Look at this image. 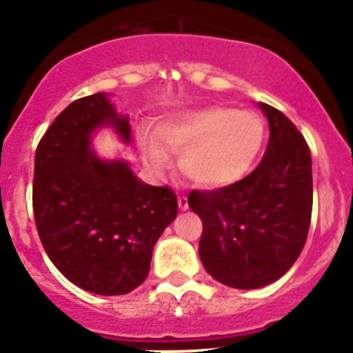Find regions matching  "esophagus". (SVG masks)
<instances>
[{"mask_svg": "<svg viewBox=\"0 0 353 353\" xmlns=\"http://www.w3.org/2000/svg\"><path fill=\"white\" fill-rule=\"evenodd\" d=\"M177 204H179V210H188V197L186 195H179L177 197Z\"/></svg>", "mask_w": 353, "mask_h": 353, "instance_id": "obj_1", "label": "esophagus"}]
</instances>
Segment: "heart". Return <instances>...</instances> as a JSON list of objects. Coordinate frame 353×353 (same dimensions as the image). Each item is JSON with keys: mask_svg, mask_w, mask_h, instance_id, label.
<instances>
[{"mask_svg": "<svg viewBox=\"0 0 353 353\" xmlns=\"http://www.w3.org/2000/svg\"><path fill=\"white\" fill-rule=\"evenodd\" d=\"M141 150L154 168L167 165V152H181L179 170L201 188H226L241 181L263 143V121L256 112L242 109H194L167 118L156 138L141 136Z\"/></svg>", "mask_w": 353, "mask_h": 353, "instance_id": "b5f03b06", "label": "heart"}]
</instances>
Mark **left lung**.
<instances>
[{
	"instance_id": "left-lung-1",
	"label": "left lung",
	"mask_w": 353,
	"mask_h": 353,
	"mask_svg": "<svg viewBox=\"0 0 353 353\" xmlns=\"http://www.w3.org/2000/svg\"><path fill=\"white\" fill-rule=\"evenodd\" d=\"M259 108L269 121L259 167L226 188L188 195L203 219L201 262L233 289H260L282 278L303 250L312 215L309 147L283 112L262 102Z\"/></svg>"
}]
</instances>
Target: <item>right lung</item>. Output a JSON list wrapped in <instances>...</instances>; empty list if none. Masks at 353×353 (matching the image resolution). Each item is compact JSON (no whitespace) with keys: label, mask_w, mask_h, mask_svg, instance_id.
Listing matches in <instances>:
<instances>
[{"label":"right lung","mask_w":353,"mask_h":353,"mask_svg":"<svg viewBox=\"0 0 353 353\" xmlns=\"http://www.w3.org/2000/svg\"><path fill=\"white\" fill-rule=\"evenodd\" d=\"M103 127L131 143L129 117L108 93L75 100L55 118L35 150L32 201L53 265L84 291L118 296L149 276L177 197L167 186L145 185L127 159L99 156L93 138Z\"/></svg>","instance_id":"1"}]
</instances>
